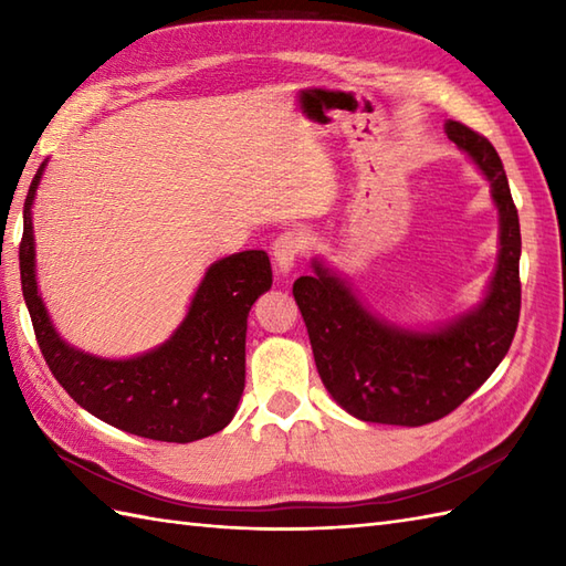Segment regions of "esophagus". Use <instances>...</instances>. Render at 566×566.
<instances>
[{
    "instance_id": "34e87169",
    "label": "esophagus",
    "mask_w": 566,
    "mask_h": 566,
    "mask_svg": "<svg viewBox=\"0 0 566 566\" xmlns=\"http://www.w3.org/2000/svg\"><path fill=\"white\" fill-rule=\"evenodd\" d=\"M306 248V240L298 231H284L280 238L272 243V260H274V268L280 274H290L296 258L302 255Z\"/></svg>"
}]
</instances>
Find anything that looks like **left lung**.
<instances>
[{
	"mask_svg": "<svg viewBox=\"0 0 566 566\" xmlns=\"http://www.w3.org/2000/svg\"><path fill=\"white\" fill-rule=\"evenodd\" d=\"M444 134L491 185L499 209V260L474 308L432 328H406L359 302L321 258L298 276L302 311L316 369L333 401L367 423L426 426L452 413L506 357L521 316V223L496 148L460 122Z\"/></svg>",
	"mask_w": 566,
	"mask_h": 566,
	"instance_id": "8db88e82",
	"label": "left lung"
}]
</instances>
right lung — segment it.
I'll return each mask as SVG.
<instances>
[{
  "mask_svg": "<svg viewBox=\"0 0 566 566\" xmlns=\"http://www.w3.org/2000/svg\"><path fill=\"white\" fill-rule=\"evenodd\" d=\"M45 165L23 203L19 268L35 340L60 387L84 411L130 436L195 442L223 430L245 389L248 314L272 286L268 252L245 250L216 260L203 272L182 323L153 350L126 359L84 353L60 338L35 282L31 209Z\"/></svg>",
  "mask_w": 566,
  "mask_h": 566,
  "instance_id": "add662e5",
  "label": "right lung"
}]
</instances>
